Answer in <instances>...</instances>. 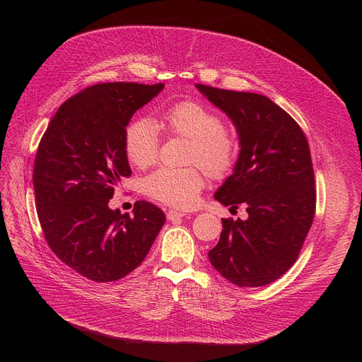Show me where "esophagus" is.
<instances>
[{
  "label": "esophagus",
  "mask_w": 362,
  "mask_h": 362,
  "mask_svg": "<svg viewBox=\"0 0 362 362\" xmlns=\"http://www.w3.org/2000/svg\"><path fill=\"white\" fill-rule=\"evenodd\" d=\"M187 214L186 213H182V211H175V210H170L168 213H167V218L168 220H177V218H183V217H186Z\"/></svg>",
  "instance_id": "esophagus-1"
}]
</instances>
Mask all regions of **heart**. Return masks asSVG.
Segmentation results:
<instances>
[{
    "label": "heart",
    "instance_id": "1",
    "mask_svg": "<svg viewBox=\"0 0 362 362\" xmlns=\"http://www.w3.org/2000/svg\"><path fill=\"white\" fill-rule=\"evenodd\" d=\"M191 139L187 160L199 164L208 175L223 177L230 173L238 160V144L226 132L223 119L216 111L199 103L182 101L165 108L156 124L148 119L130 123L124 135L126 156L132 164L146 168L158 157V129ZM204 187L199 168L163 167L145 180L146 194L175 208H191Z\"/></svg>",
    "mask_w": 362,
    "mask_h": 362
}]
</instances>
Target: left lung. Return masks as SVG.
<instances>
[{
    "mask_svg": "<svg viewBox=\"0 0 362 362\" xmlns=\"http://www.w3.org/2000/svg\"><path fill=\"white\" fill-rule=\"evenodd\" d=\"M204 97L232 120L239 136L233 173L214 198L246 220L223 218L213 267L240 288L264 286L296 261L315 213L314 168L308 141L289 114L264 95L197 83Z\"/></svg>",
    "mask_w": 362,
    "mask_h": 362,
    "instance_id": "left-lung-1",
    "label": "left lung"
}]
</instances>
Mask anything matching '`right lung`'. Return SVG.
<instances>
[{
  "label": "right lung",
  "mask_w": 362,
  "mask_h": 362,
  "mask_svg": "<svg viewBox=\"0 0 362 362\" xmlns=\"http://www.w3.org/2000/svg\"><path fill=\"white\" fill-rule=\"evenodd\" d=\"M163 88L89 86L60 105L37 146L33 189L45 240L66 265L93 281H114L135 270L165 221L146 201L135 202L132 216L108 206L114 187L132 175L126 126Z\"/></svg>",
  "instance_id": "right-lung-1"
}]
</instances>
